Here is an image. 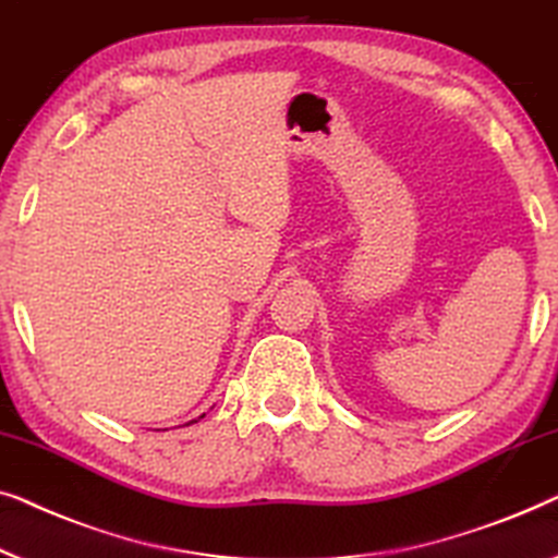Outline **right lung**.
<instances>
[{
    "mask_svg": "<svg viewBox=\"0 0 558 558\" xmlns=\"http://www.w3.org/2000/svg\"><path fill=\"white\" fill-rule=\"evenodd\" d=\"M202 417H204V414H202ZM202 417H199V420H202ZM192 422H197V420H192ZM192 422H186V425H192Z\"/></svg>",
    "mask_w": 558,
    "mask_h": 558,
    "instance_id": "right-lung-1",
    "label": "right lung"
}]
</instances>
